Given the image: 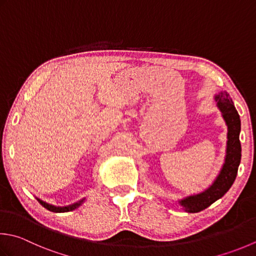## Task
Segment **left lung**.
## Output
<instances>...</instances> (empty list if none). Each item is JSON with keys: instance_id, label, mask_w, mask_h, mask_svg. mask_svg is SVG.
Segmentation results:
<instances>
[{"instance_id": "1", "label": "left lung", "mask_w": 256, "mask_h": 256, "mask_svg": "<svg viewBox=\"0 0 256 256\" xmlns=\"http://www.w3.org/2000/svg\"><path fill=\"white\" fill-rule=\"evenodd\" d=\"M214 101L220 112L222 113V118L228 126V141L224 163L218 176L206 190L201 193L188 195L186 198L178 200V204L188 213L203 211L218 198H221L233 185L236 178L238 165L241 163L242 148L240 143V132H241L240 115L228 92H221L214 95Z\"/></svg>"}]
</instances>
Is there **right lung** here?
Wrapping results in <instances>:
<instances>
[{
  "label": "right lung",
  "instance_id": "right-lung-1",
  "mask_svg": "<svg viewBox=\"0 0 256 256\" xmlns=\"http://www.w3.org/2000/svg\"><path fill=\"white\" fill-rule=\"evenodd\" d=\"M38 201L40 202V204L42 205V206H44L45 208H48V211L51 212H54V213H64V212H70V211H73V210L78 208V206H81V205L84 203L85 200H86V198H83L82 200H80V201L75 202L73 204H70V205H66V206H56V205H53V204H50L48 202L43 201V200L36 198Z\"/></svg>",
  "mask_w": 256,
  "mask_h": 256
}]
</instances>
